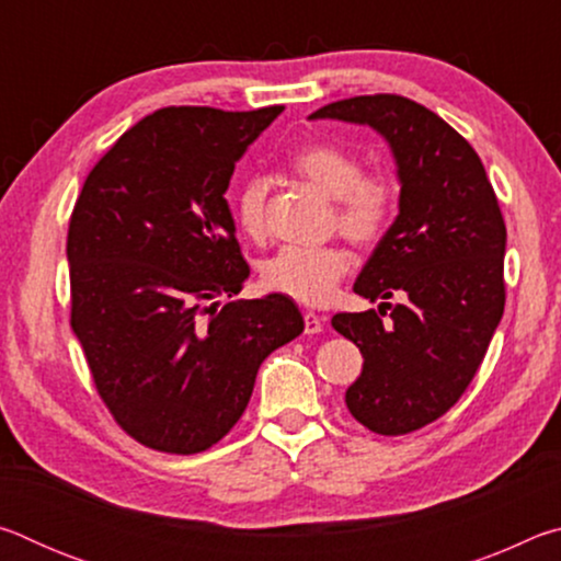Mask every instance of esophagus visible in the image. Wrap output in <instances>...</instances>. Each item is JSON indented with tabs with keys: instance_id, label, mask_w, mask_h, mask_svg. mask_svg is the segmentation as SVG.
Returning a JSON list of instances; mask_svg holds the SVG:
<instances>
[{
	"instance_id": "esophagus-1",
	"label": "esophagus",
	"mask_w": 561,
	"mask_h": 561,
	"mask_svg": "<svg viewBox=\"0 0 561 561\" xmlns=\"http://www.w3.org/2000/svg\"><path fill=\"white\" fill-rule=\"evenodd\" d=\"M319 331H324V319L314 311H307L304 314V334H319Z\"/></svg>"
}]
</instances>
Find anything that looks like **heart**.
<instances>
[{
	"label": "heart",
	"mask_w": 561,
	"mask_h": 561,
	"mask_svg": "<svg viewBox=\"0 0 561 561\" xmlns=\"http://www.w3.org/2000/svg\"><path fill=\"white\" fill-rule=\"evenodd\" d=\"M297 175L336 201L339 230L354 242L381 240L398 210V187L383 173H364V163L346 148L317 144L294 156ZM270 180L250 175L237 190L234 217L244 234L260 240L267 232ZM351 270V257L336 244H289L264 264L267 287L304 304H324L334 297L336 284Z\"/></svg>",
	"instance_id": "b5f03b06"
}]
</instances>
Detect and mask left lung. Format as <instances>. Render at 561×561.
Masks as SVG:
<instances>
[{"instance_id": "obj_1", "label": "left lung", "mask_w": 561, "mask_h": 561, "mask_svg": "<svg viewBox=\"0 0 561 561\" xmlns=\"http://www.w3.org/2000/svg\"><path fill=\"white\" fill-rule=\"evenodd\" d=\"M321 118L374 128L396 163L398 215L354 284L358 297L383 301L331 327L364 354L346 391L351 415L403 435L450 411L485 358L505 311V220L472 146L421 103L356 96L309 116ZM393 293L404 301L391 308Z\"/></svg>"}]
</instances>
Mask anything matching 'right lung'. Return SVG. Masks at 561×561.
Listing matches in <instances>:
<instances>
[{"instance_id":"obj_1","label":"right lung","mask_w":561,"mask_h":561,"mask_svg":"<svg viewBox=\"0 0 561 561\" xmlns=\"http://www.w3.org/2000/svg\"><path fill=\"white\" fill-rule=\"evenodd\" d=\"M282 111L150 113L76 201L71 329L103 403L153 450L193 455L225 438L262 360L304 331L287 294L220 307L250 277L225 193L237 160Z\"/></svg>"}]
</instances>
